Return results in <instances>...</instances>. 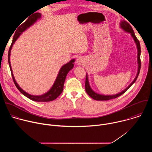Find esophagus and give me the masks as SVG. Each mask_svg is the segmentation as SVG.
I'll return each mask as SVG.
<instances>
[{
	"label": "esophagus",
	"instance_id": "1",
	"mask_svg": "<svg viewBox=\"0 0 152 152\" xmlns=\"http://www.w3.org/2000/svg\"><path fill=\"white\" fill-rule=\"evenodd\" d=\"M76 62H77V64L78 65H80H80H82L83 64V59L82 57H79V58H78L77 59Z\"/></svg>",
	"mask_w": 152,
	"mask_h": 152
}]
</instances>
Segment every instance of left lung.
I'll list each match as a JSON object with an SVG mask.
<instances>
[{"instance_id": "obj_1", "label": "left lung", "mask_w": 152, "mask_h": 152, "mask_svg": "<svg viewBox=\"0 0 152 152\" xmlns=\"http://www.w3.org/2000/svg\"><path fill=\"white\" fill-rule=\"evenodd\" d=\"M120 28L123 29V31H124L126 32H128L129 34H131V36L132 37L135 44L137 45V50H138V55H137V61H138V72L137 74V76L135 77V78L134 79V80H133V82L130 84L123 91L114 94V95H103V94H99L96 93V92H94L91 88V86L90 85L89 83V80H88V77L87 74H86V80H85V91L92 99L96 100H109L111 99H113L115 98H117L119 96H120L121 95H122L123 94H124L131 86L135 83V82L136 81L140 72V69H141V60H140V55H141V47H140V43L139 40L137 39V38L136 37L134 31L132 29V28L131 27V26L130 25V24L127 22V21H124V20H122L120 22Z\"/></svg>"}]
</instances>
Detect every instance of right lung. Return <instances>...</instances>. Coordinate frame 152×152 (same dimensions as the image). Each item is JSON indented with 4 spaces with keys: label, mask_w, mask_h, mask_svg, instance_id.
Listing matches in <instances>:
<instances>
[{
    "label": "right lung",
    "mask_w": 152,
    "mask_h": 152,
    "mask_svg": "<svg viewBox=\"0 0 152 152\" xmlns=\"http://www.w3.org/2000/svg\"><path fill=\"white\" fill-rule=\"evenodd\" d=\"M41 14L40 13H39V12L34 13L31 16H29V17L25 21V22L21 24L18 28L17 30L15 31V34L13 37L12 44L9 49L8 63H9L10 68L11 70V75H12V77L13 81L14 82V84L15 85L16 87L20 91V92L21 93H22L25 96L29 98V99L35 101V102H50V101H52V100H54L55 99H56L62 93V92L63 91V88H64V83L65 80H66L67 75L70 72V70H71L74 67L73 62H75V59H72L70 62H69L68 63L66 64L65 65H64V66H62V67L61 68V69L58 73L56 79L53 85H52V88L50 89V90H49L45 94H42V95H39V96H34V95L28 94V93L25 92L23 89H21L20 87V86L17 84V83L15 81V78L14 77L12 70L11 69V62H10L11 50L12 49L13 45L14 44L15 41L19 37V36L21 34H22L23 32H24L28 28H29L32 25H34V23H35L38 20H39L41 18Z\"/></svg>",
    "instance_id": "add662e5"
}]
</instances>
